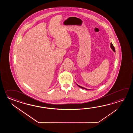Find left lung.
I'll return each mask as SVG.
<instances>
[{
    "label": "left lung",
    "mask_w": 133,
    "mask_h": 133,
    "mask_svg": "<svg viewBox=\"0 0 133 133\" xmlns=\"http://www.w3.org/2000/svg\"><path fill=\"white\" fill-rule=\"evenodd\" d=\"M111 45H110V48L112 50H113V51L114 52H116V51H115V48H114V45H113V44H112V43H111ZM76 85H77V86L78 87H79V88H81L82 89H86V90H89V89H87L86 88H84V87H82L81 86H80V85H77V84H76ZM90 90V89H89Z\"/></svg>",
    "instance_id": "left-lung-1"
}]
</instances>
